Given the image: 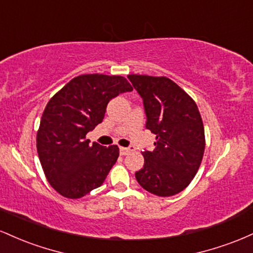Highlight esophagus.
Instances as JSON below:
<instances>
[{
    "mask_svg": "<svg viewBox=\"0 0 253 253\" xmlns=\"http://www.w3.org/2000/svg\"><path fill=\"white\" fill-rule=\"evenodd\" d=\"M132 151H134L133 147H120V155L126 156V155H128L129 152H132Z\"/></svg>",
    "mask_w": 253,
    "mask_h": 253,
    "instance_id": "1",
    "label": "esophagus"
}]
</instances>
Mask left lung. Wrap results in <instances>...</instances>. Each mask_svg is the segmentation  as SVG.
Here are the masks:
<instances>
[{
    "instance_id": "obj_1",
    "label": "left lung",
    "mask_w": 253,
    "mask_h": 253,
    "mask_svg": "<svg viewBox=\"0 0 253 253\" xmlns=\"http://www.w3.org/2000/svg\"><path fill=\"white\" fill-rule=\"evenodd\" d=\"M146 113V128L156 134L155 150L144 151L135 178L149 193L172 196L184 190L201 165L206 139L195 101L168 77L128 75Z\"/></svg>"
}]
</instances>
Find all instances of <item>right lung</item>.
<instances>
[{
    "label": "right lung",
    "mask_w": 253,
    "mask_h": 253,
    "mask_svg": "<svg viewBox=\"0 0 253 253\" xmlns=\"http://www.w3.org/2000/svg\"><path fill=\"white\" fill-rule=\"evenodd\" d=\"M132 90L123 76L81 75L46 104L37 133V150L46 178L60 195L80 199L102 185L118 161L119 147L91 145L85 135L102 123L113 97Z\"/></svg>",
    "instance_id": "right-lung-1"
}]
</instances>
